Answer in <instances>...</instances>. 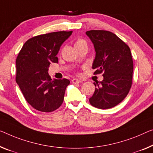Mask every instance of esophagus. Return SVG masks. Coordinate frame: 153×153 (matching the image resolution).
Instances as JSON below:
<instances>
[{
	"instance_id": "34e87169",
	"label": "esophagus",
	"mask_w": 153,
	"mask_h": 153,
	"mask_svg": "<svg viewBox=\"0 0 153 153\" xmlns=\"http://www.w3.org/2000/svg\"><path fill=\"white\" fill-rule=\"evenodd\" d=\"M81 82H82V81L79 80V79H72V83H74V84H79Z\"/></svg>"
}]
</instances>
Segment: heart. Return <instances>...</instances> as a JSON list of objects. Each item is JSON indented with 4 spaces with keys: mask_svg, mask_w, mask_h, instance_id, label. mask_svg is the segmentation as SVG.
Listing matches in <instances>:
<instances>
[{
    "mask_svg": "<svg viewBox=\"0 0 153 153\" xmlns=\"http://www.w3.org/2000/svg\"><path fill=\"white\" fill-rule=\"evenodd\" d=\"M84 46H87L86 41L83 38H77L76 42H75V47H76V49H78Z\"/></svg>",
    "mask_w": 153,
    "mask_h": 153,
    "instance_id": "heart-1",
    "label": "heart"
}]
</instances>
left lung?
Wrapping results in <instances>:
<instances>
[{
  "mask_svg": "<svg viewBox=\"0 0 153 153\" xmlns=\"http://www.w3.org/2000/svg\"><path fill=\"white\" fill-rule=\"evenodd\" d=\"M86 33L96 52L93 74H103L104 77L100 83H93L96 88L89 102L100 109L113 108L126 97L132 86L133 62L131 49L111 31L90 30Z\"/></svg>",
  "mask_w": 153,
  "mask_h": 153,
  "instance_id": "left-lung-1",
  "label": "left lung"
}]
</instances>
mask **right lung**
<instances>
[{
	"label": "right lung",
	"mask_w": 153,
	"mask_h": 153,
	"mask_svg": "<svg viewBox=\"0 0 153 153\" xmlns=\"http://www.w3.org/2000/svg\"><path fill=\"white\" fill-rule=\"evenodd\" d=\"M73 31H57L34 36L25 43L18 53L16 81L27 102L36 110L50 113L62 105L69 79H54L49 76L50 64L57 63L62 43Z\"/></svg>",
	"instance_id": "1"
}]
</instances>
